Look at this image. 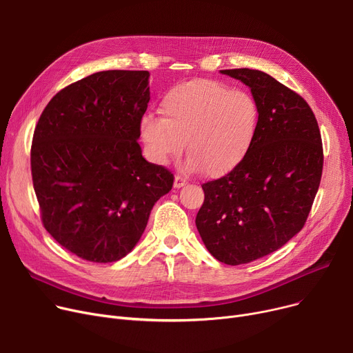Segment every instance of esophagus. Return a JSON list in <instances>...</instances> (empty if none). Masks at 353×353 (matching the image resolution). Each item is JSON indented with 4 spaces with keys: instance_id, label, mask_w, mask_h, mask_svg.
Segmentation results:
<instances>
[{
    "instance_id": "obj_1",
    "label": "esophagus",
    "mask_w": 353,
    "mask_h": 353,
    "mask_svg": "<svg viewBox=\"0 0 353 353\" xmlns=\"http://www.w3.org/2000/svg\"><path fill=\"white\" fill-rule=\"evenodd\" d=\"M174 189H180V188H183V186H186V180H184L183 177H180V176H176L174 177Z\"/></svg>"
}]
</instances>
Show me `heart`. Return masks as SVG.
<instances>
[{
    "label": "heart",
    "mask_w": 353,
    "mask_h": 353,
    "mask_svg": "<svg viewBox=\"0 0 353 353\" xmlns=\"http://www.w3.org/2000/svg\"><path fill=\"white\" fill-rule=\"evenodd\" d=\"M161 117L140 121L145 150L157 164L180 156L186 141V169L223 176L245 159L253 143L259 108L250 92L213 80H192L165 92Z\"/></svg>",
    "instance_id": "b5f03b06"
}]
</instances>
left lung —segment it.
Here are the masks:
<instances>
[{"instance_id": "1", "label": "left lung", "mask_w": 353, "mask_h": 353, "mask_svg": "<svg viewBox=\"0 0 353 353\" xmlns=\"http://www.w3.org/2000/svg\"><path fill=\"white\" fill-rule=\"evenodd\" d=\"M220 72L250 88L259 123L245 159L201 184L196 226L213 257L237 266L276 252L302 230L321 184L323 147L316 117L298 92L259 70Z\"/></svg>"}]
</instances>
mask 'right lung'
I'll return each mask as SVG.
<instances>
[{
  "label": "right lung",
  "instance_id": "add662e5",
  "mask_svg": "<svg viewBox=\"0 0 353 353\" xmlns=\"http://www.w3.org/2000/svg\"><path fill=\"white\" fill-rule=\"evenodd\" d=\"M148 71L108 70L72 83L34 130L31 174L46 230L94 263L117 262L140 240L154 203L173 188L141 156Z\"/></svg>",
  "mask_w": 353,
  "mask_h": 353
}]
</instances>
